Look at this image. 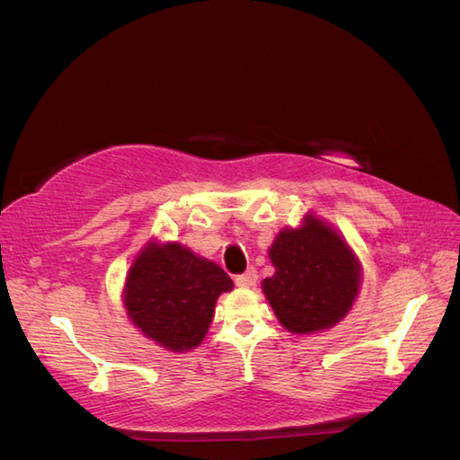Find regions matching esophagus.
Wrapping results in <instances>:
<instances>
[{
    "label": "esophagus",
    "instance_id": "esophagus-1",
    "mask_svg": "<svg viewBox=\"0 0 460 460\" xmlns=\"http://www.w3.org/2000/svg\"><path fill=\"white\" fill-rule=\"evenodd\" d=\"M256 279H258L256 270L250 268L248 271H243V274L234 278V282H236V286H240V288H252V286H256Z\"/></svg>",
    "mask_w": 460,
    "mask_h": 460
}]
</instances>
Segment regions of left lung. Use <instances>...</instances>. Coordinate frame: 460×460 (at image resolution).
<instances>
[{
	"mask_svg": "<svg viewBox=\"0 0 460 460\" xmlns=\"http://www.w3.org/2000/svg\"><path fill=\"white\" fill-rule=\"evenodd\" d=\"M270 260L276 274L261 289L286 330H327L349 312L359 289V264L340 234L322 220L307 217L302 228L279 232Z\"/></svg>",
	"mask_w": 460,
	"mask_h": 460,
	"instance_id": "left-lung-1",
	"label": "left lung"
}]
</instances>
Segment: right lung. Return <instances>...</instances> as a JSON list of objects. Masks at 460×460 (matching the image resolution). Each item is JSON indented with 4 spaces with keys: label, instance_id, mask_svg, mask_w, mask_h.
<instances>
[{
    "label": "right lung",
    "instance_id": "1",
    "mask_svg": "<svg viewBox=\"0 0 460 460\" xmlns=\"http://www.w3.org/2000/svg\"><path fill=\"white\" fill-rule=\"evenodd\" d=\"M232 288L214 261L181 243H151L128 270L125 305L146 337L168 351H186L204 340L218 296Z\"/></svg>",
    "mask_w": 460,
    "mask_h": 460
}]
</instances>
